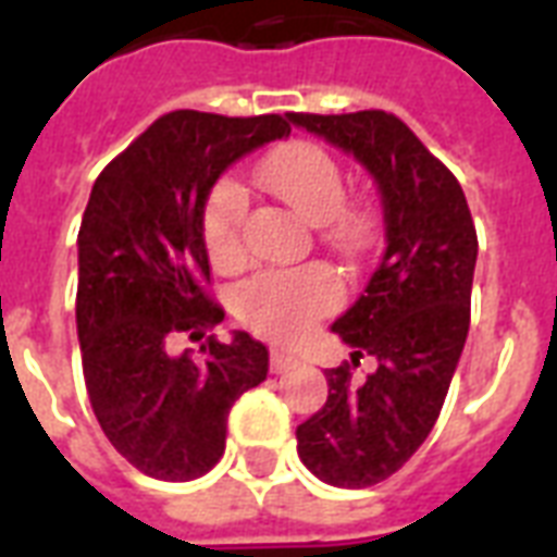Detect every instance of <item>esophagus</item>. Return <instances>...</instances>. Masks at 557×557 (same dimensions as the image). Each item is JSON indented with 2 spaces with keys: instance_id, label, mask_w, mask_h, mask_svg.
<instances>
[{
  "instance_id": "esophagus-1",
  "label": "esophagus",
  "mask_w": 557,
  "mask_h": 557,
  "mask_svg": "<svg viewBox=\"0 0 557 557\" xmlns=\"http://www.w3.org/2000/svg\"><path fill=\"white\" fill-rule=\"evenodd\" d=\"M297 367V356L286 352V349H274L271 352V370L274 372H288Z\"/></svg>"
}]
</instances>
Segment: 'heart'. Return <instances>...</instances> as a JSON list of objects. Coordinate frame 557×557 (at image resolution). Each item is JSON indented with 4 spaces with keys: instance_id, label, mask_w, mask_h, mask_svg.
Listing matches in <instances>:
<instances>
[{
    "instance_id": "1",
    "label": "heart",
    "mask_w": 557,
    "mask_h": 557,
    "mask_svg": "<svg viewBox=\"0 0 557 557\" xmlns=\"http://www.w3.org/2000/svg\"><path fill=\"white\" fill-rule=\"evenodd\" d=\"M257 176L283 205L309 225L321 227L332 248L341 253L367 251L372 219L364 210L344 208L347 182L338 161L318 144H288L257 170ZM245 193L234 182H222L210 193L201 236L216 269H234L243 260ZM344 288L326 265H304L292 271H262L239 286L236 309L243 321L271 338H297L318 318L341 304Z\"/></svg>"
}]
</instances>
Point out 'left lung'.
Returning <instances> with one entry per match:
<instances>
[{"label": "left lung", "mask_w": 557, "mask_h": 557, "mask_svg": "<svg viewBox=\"0 0 557 557\" xmlns=\"http://www.w3.org/2000/svg\"><path fill=\"white\" fill-rule=\"evenodd\" d=\"M286 117L352 156L381 196L379 269L332 323L352 361L379 367L361 384L349 367L323 372L326 405L297 424V454L318 480L367 488L396 474L440 419L471 323L476 231L457 178L396 115Z\"/></svg>", "instance_id": "8db88e82"}]
</instances>
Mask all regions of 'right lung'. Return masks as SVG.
I'll use <instances>...</instances> for the list:
<instances>
[{
	"mask_svg": "<svg viewBox=\"0 0 557 557\" xmlns=\"http://www.w3.org/2000/svg\"><path fill=\"white\" fill-rule=\"evenodd\" d=\"M280 115L225 117L178 109L135 138L91 187L77 234V341L91 410L141 474L187 483L225 454L227 413L269 375L248 332L173 352L225 312L210 280L201 219L231 164L288 138Z\"/></svg>",
	"mask_w": 557,
	"mask_h": 557,
	"instance_id": "obj_1",
	"label": "right lung"
}]
</instances>
